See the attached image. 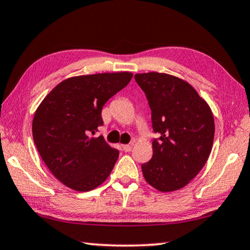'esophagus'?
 I'll return each instance as SVG.
<instances>
[{"label":"esophagus","instance_id":"1","mask_svg":"<svg viewBox=\"0 0 250 250\" xmlns=\"http://www.w3.org/2000/svg\"><path fill=\"white\" fill-rule=\"evenodd\" d=\"M121 146H122V150H124L125 152H129V151H131V148H132V146H131V145H122Z\"/></svg>","mask_w":250,"mask_h":250}]
</instances>
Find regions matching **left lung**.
Instances as JSON below:
<instances>
[{"mask_svg": "<svg viewBox=\"0 0 250 250\" xmlns=\"http://www.w3.org/2000/svg\"><path fill=\"white\" fill-rule=\"evenodd\" d=\"M151 109V160L141 166L146 181L161 192L184 188L207 162L211 152L215 121L210 106L192 85L175 75L137 73Z\"/></svg>", "mask_w": 250, "mask_h": 250, "instance_id": "1", "label": "left lung"}]
</instances>
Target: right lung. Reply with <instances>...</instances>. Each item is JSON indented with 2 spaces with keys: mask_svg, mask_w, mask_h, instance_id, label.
<instances>
[{
  "mask_svg": "<svg viewBox=\"0 0 250 250\" xmlns=\"http://www.w3.org/2000/svg\"><path fill=\"white\" fill-rule=\"evenodd\" d=\"M131 72L78 75L63 80L34 113L33 140L52 175L75 191H90L106 180L119 151L94 138L104 125L102 108L128 84Z\"/></svg>",
  "mask_w": 250,
  "mask_h": 250,
  "instance_id": "right-lung-1",
  "label": "right lung"
}]
</instances>
